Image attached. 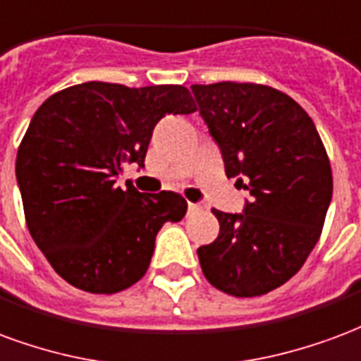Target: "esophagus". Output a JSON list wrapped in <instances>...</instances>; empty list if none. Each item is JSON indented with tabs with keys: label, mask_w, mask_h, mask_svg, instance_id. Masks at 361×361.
I'll use <instances>...</instances> for the list:
<instances>
[{
	"label": "esophagus",
	"mask_w": 361,
	"mask_h": 361,
	"mask_svg": "<svg viewBox=\"0 0 361 361\" xmlns=\"http://www.w3.org/2000/svg\"><path fill=\"white\" fill-rule=\"evenodd\" d=\"M200 206L198 204H192V202H188V212H198Z\"/></svg>",
	"instance_id": "esophagus-1"
}]
</instances>
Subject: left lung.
<instances>
[{"instance_id": "8db88e82", "label": "left lung", "mask_w": 361, "mask_h": 361, "mask_svg": "<svg viewBox=\"0 0 361 361\" xmlns=\"http://www.w3.org/2000/svg\"><path fill=\"white\" fill-rule=\"evenodd\" d=\"M192 94L227 177L252 196L242 213L212 209L219 236L200 246V265L221 292L262 296L294 277L319 240L333 196L327 152L312 117L271 86L194 84Z\"/></svg>"}]
</instances>
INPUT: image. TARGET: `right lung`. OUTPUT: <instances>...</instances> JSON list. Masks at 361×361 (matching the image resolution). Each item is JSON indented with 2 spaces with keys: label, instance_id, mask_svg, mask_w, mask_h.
I'll return each mask as SVG.
<instances>
[{
  "label": "right lung",
  "instance_id": "obj_1",
  "mask_svg": "<svg viewBox=\"0 0 361 361\" xmlns=\"http://www.w3.org/2000/svg\"><path fill=\"white\" fill-rule=\"evenodd\" d=\"M196 111L178 84L128 88L84 82L49 96L34 113L17 152L26 227L55 273L92 294H115L149 267L163 223H177V192L123 190L125 163L144 167L155 125Z\"/></svg>",
  "mask_w": 361,
  "mask_h": 361
}]
</instances>
